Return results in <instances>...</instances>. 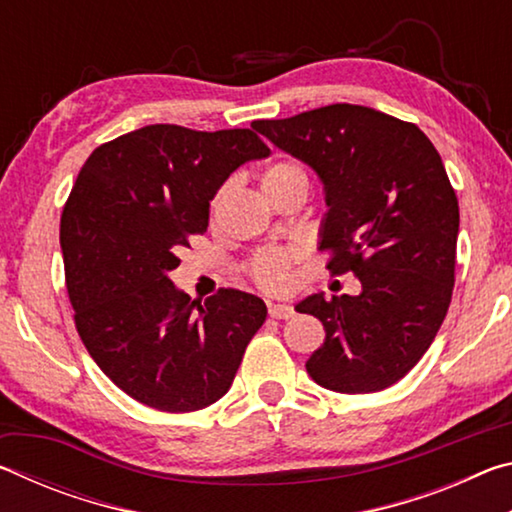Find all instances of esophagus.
I'll use <instances>...</instances> for the list:
<instances>
[{
  "label": "esophagus",
  "instance_id": "34e87169",
  "mask_svg": "<svg viewBox=\"0 0 512 512\" xmlns=\"http://www.w3.org/2000/svg\"><path fill=\"white\" fill-rule=\"evenodd\" d=\"M268 316L277 318V320H287L296 316V311L289 305H280V302H275V305H268Z\"/></svg>",
  "mask_w": 512,
  "mask_h": 512
}]
</instances>
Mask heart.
Returning a JSON list of instances; mask_svg holds the SVG:
<instances>
[{"instance_id": "1", "label": "heart", "mask_w": 512, "mask_h": 512, "mask_svg": "<svg viewBox=\"0 0 512 512\" xmlns=\"http://www.w3.org/2000/svg\"><path fill=\"white\" fill-rule=\"evenodd\" d=\"M289 173H300V171L296 167H291V164H284V162L273 164V167H268L264 171L262 185L268 183V180L289 176ZM291 259H293L291 250L264 248V250H259V253L253 257V262H250V275H253V280L262 289L282 291L289 284V277H291V273H289Z\"/></svg>"}]
</instances>
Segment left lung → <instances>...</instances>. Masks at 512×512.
<instances>
[{
  "label": "left lung",
  "mask_w": 512,
  "mask_h": 512,
  "mask_svg": "<svg viewBox=\"0 0 512 512\" xmlns=\"http://www.w3.org/2000/svg\"><path fill=\"white\" fill-rule=\"evenodd\" d=\"M253 128L316 171L327 268L361 282L357 296L314 293L296 305L325 327L309 377L336 393L384 391L429 350L452 302L458 201L445 164L415 124L352 103Z\"/></svg>",
  "instance_id": "left-lung-1"
}]
</instances>
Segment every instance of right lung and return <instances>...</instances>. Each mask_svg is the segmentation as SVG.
I'll return each mask as SVG.
<instances>
[{"label":"right lung","instance_id":"add662e5","mask_svg":"<svg viewBox=\"0 0 512 512\" xmlns=\"http://www.w3.org/2000/svg\"><path fill=\"white\" fill-rule=\"evenodd\" d=\"M268 153L248 128L151 124L101 144L81 167L60 219L69 300L90 357L133 400L187 413L232 386L264 300L221 289L189 302L169 273L207 230L230 173Z\"/></svg>","mask_w":512,"mask_h":512}]
</instances>
